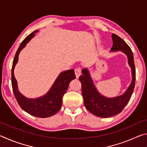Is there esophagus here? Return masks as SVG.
Instances as JSON below:
<instances>
[{
	"instance_id": "esophagus-1",
	"label": "esophagus",
	"mask_w": 147,
	"mask_h": 147,
	"mask_svg": "<svg viewBox=\"0 0 147 147\" xmlns=\"http://www.w3.org/2000/svg\"><path fill=\"white\" fill-rule=\"evenodd\" d=\"M74 71H75V74H76V78H78L79 76L81 75V69L80 67H78V68L75 69Z\"/></svg>"
}]
</instances>
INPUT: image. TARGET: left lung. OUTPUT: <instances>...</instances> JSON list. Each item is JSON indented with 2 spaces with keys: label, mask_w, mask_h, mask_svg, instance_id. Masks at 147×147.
<instances>
[{
  "label": "left lung",
  "mask_w": 147,
  "mask_h": 147,
  "mask_svg": "<svg viewBox=\"0 0 147 147\" xmlns=\"http://www.w3.org/2000/svg\"><path fill=\"white\" fill-rule=\"evenodd\" d=\"M113 46L110 52L121 51L128 58V62L131 70L132 80L126 91L121 95L109 98L103 96L96 89L88 69L84 68L79 77L82 84L84 103L86 109L93 115L100 117H109L120 113L130 100L133 93L136 81V68L131 50L120 37L112 34Z\"/></svg>",
  "instance_id": "left-lung-1"
}]
</instances>
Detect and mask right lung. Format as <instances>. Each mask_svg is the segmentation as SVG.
<instances>
[{"mask_svg":"<svg viewBox=\"0 0 147 147\" xmlns=\"http://www.w3.org/2000/svg\"><path fill=\"white\" fill-rule=\"evenodd\" d=\"M38 32V30H36L28 35L22 41L17 49L12 65L11 84L15 97L20 107L24 111L37 117L46 118L54 115L61 109L63 94L67 90L70 82L75 79L76 76L73 69L61 72L57 77L50 90L40 97L29 98L20 93L17 80L14 76L15 67L18 62L20 52L26 47V44L34 38L35 34Z\"/></svg>","mask_w":147,"mask_h":147,"instance_id":"add662e5","label":"right lung"}]
</instances>
